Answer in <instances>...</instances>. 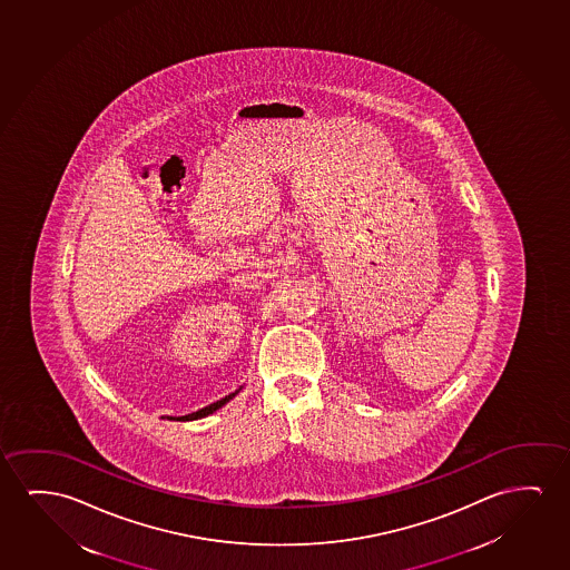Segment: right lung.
<instances>
[{"label":"right lung","mask_w":570,"mask_h":570,"mask_svg":"<svg viewBox=\"0 0 570 570\" xmlns=\"http://www.w3.org/2000/svg\"><path fill=\"white\" fill-rule=\"evenodd\" d=\"M234 394H236V393L228 394V396H225V399H223V401L213 402V404H210V406H205V409L199 410V412H193V414H187V416L176 417V420H197V417L209 416V414H213V412H215V410L220 409V406H225L226 402L230 401V399H233Z\"/></svg>","instance_id":"right-lung-1"}]
</instances>
